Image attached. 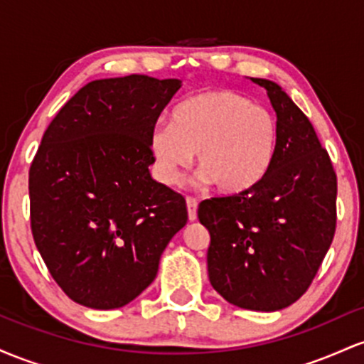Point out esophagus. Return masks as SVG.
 Masks as SVG:
<instances>
[{"instance_id": "obj_1", "label": "esophagus", "mask_w": 364, "mask_h": 364, "mask_svg": "<svg viewBox=\"0 0 364 364\" xmlns=\"http://www.w3.org/2000/svg\"><path fill=\"white\" fill-rule=\"evenodd\" d=\"M196 207H198V202H196L195 198H191V196H188V198H186V208H188V219H190V220L196 219Z\"/></svg>"}]
</instances>
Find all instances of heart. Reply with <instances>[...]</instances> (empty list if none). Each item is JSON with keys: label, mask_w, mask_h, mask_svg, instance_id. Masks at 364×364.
<instances>
[{"label": "heart", "mask_w": 364, "mask_h": 364, "mask_svg": "<svg viewBox=\"0 0 364 364\" xmlns=\"http://www.w3.org/2000/svg\"><path fill=\"white\" fill-rule=\"evenodd\" d=\"M173 124H156L149 149L159 181L174 186L196 152L203 183L225 195L258 186L274 164L277 121L235 90H212L174 107Z\"/></svg>", "instance_id": "b5f03b06"}]
</instances>
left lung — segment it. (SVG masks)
I'll list each match as a JSON object with an SVG mask.
<instances>
[{"label":"left lung","instance_id":"left-lung-1","mask_svg":"<svg viewBox=\"0 0 364 364\" xmlns=\"http://www.w3.org/2000/svg\"><path fill=\"white\" fill-rule=\"evenodd\" d=\"M252 82L277 114L274 164L253 190L203 200L198 220L210 232L212 287L237 308L277 311L306 292L332 245L337 176L310 119L282 87Z\"/></svg>","mask_w":364,"mask_h":364}]
</instances>
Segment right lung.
I'll list each match as a JSON object with an SVG mask.
<instances>
[{"instance_id": "right-lung-1", "label": "right lung", "mask_w": 364, "mask_h": 364, "mask_svg": "<svg viewBox=\"0 0 364 364\" xmlns=\"http://www.w3.org/2000/svg\"><path fill=\"white\" fill-rule=\"evenodd\" d=\"M178 78L128 75L82 87L46 129L28 173L31 225L75 303L121 308L156 279L188 220L181 195L150 176L149 136Z\"/></svg>"}]
</instances>
